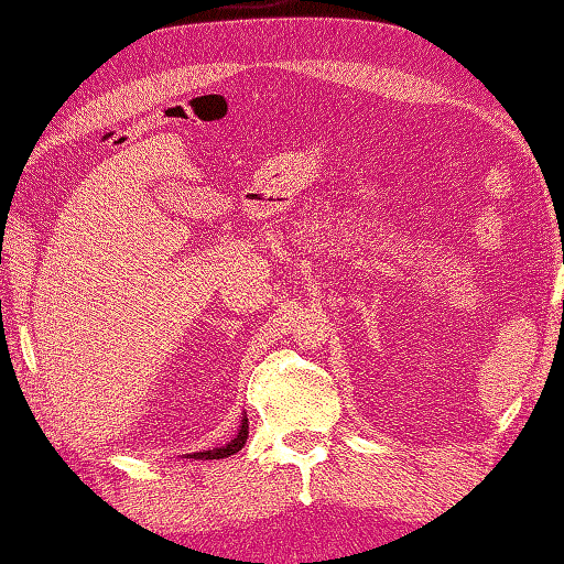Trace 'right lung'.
Listing matches in <instances>:
<instances>
[{
	"instance_id": "obj_1",
	"label": "right lung",
	"mask_w": 564,
	"mask_h": 564,
	"mask_svg": "<svg viewBox=\"0 0 564 564\" xmlns=\"http://www.w3.org/2000/svg\"><path fill=\"white\" fill-rule=\"evenodd\" d=\"M246 441H248V419H243V426H240L238 435L231 443L224 445V447H214V451H206V453H194L192 457H197V459H221V457H228V455H236L240 447L246 445Z\"/></svg>"
}]
</instances>
